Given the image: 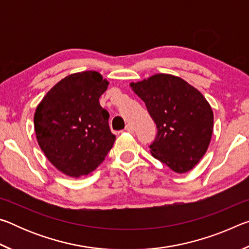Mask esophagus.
<instances>
[{
  "instance_id": "34e87169",
  "label": "esophagus",
  "mask_w": 249,
  "mask_h": 249,
  "mask_svg": "<svg viewBox=\"0 0 249 249\" xmlns=\"http://www.w3.org/2000/svg\"><path fill=\"white\" fill-rule=\"evenodd\" d=\"M125 130H126V132H128V133H133L134 132V128H133L132 125L127 124V125L125 126Z\"/></svg>"
}]
</instances>
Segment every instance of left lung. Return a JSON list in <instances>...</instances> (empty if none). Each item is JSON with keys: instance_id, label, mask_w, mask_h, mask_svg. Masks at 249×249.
I'll return each mask as SVG.
<instances>
[{"instance_id": "left-lung-1", "label": "left lung", "mask_w": 249, "mask_h": 249, "mask_svg": "<svg viewBox=\"0 0 249 249\" xmlns=\"http://www.w3.org/2000/svg\"><path fill=\"white\" fill-rule=\"evenodd\" d=\"M130 87L157 126L149 146L153 157L178 174L191 170L212 137L213 111L208 101L196 88L171 74H155Z\"/></svg>"}]
</instances>
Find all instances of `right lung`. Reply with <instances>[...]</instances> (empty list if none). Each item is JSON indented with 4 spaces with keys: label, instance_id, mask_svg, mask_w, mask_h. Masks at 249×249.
I'll use <instances>...</instances> for the list:
<instances>
[{
    "label": "right lung",
    "instance_id": "add662e5",
    "mask_svg": "<svg viewBox=\"0 0 249 249\" xmlns=\"http://www.w3.org/2000/svg\"><path fill=\"white\" fill-rule=\"evenodd\" d=\"M107 86L96 71L70 74L53 87L37 107V142L62 174L72 178L89 175L114 144L109 114L99 102Z\"/></svg>",
    "mask_w": 249,
    "mask_h": 249
}]
</instances>
